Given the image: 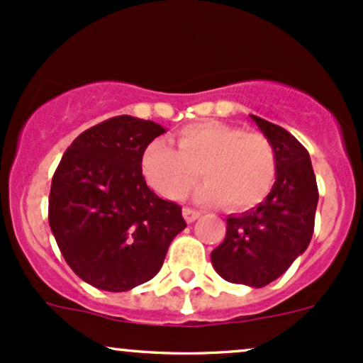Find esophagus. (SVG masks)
Returning a JSON list of instances; mask_svg holds the SVG:
<instances>
[{"mask_svg":"<svg viewBox=\"0 0 363 363\" xmlns=\"http://www.w3.org/2000/svg\"><path fill=\"white\" fill-rule=\"evenodd\" d=\"M182 215H184V218H186V222H187V223H193L194 220H198L199 216H201V211L194 210V208L186 206L184 210H182Z\"/></svg>","mask_w":363,"mask_h":363,"instance_id":"obj_1","label":"esophagus"}]
</instances>
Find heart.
I'll return each mask as SVG.
<instances>
[{"instance_id":"1","label":"heart","mask_w":363,"mask_h":363,"mask_svg":"<svg viewBox=\"0 0 363 363\" xmlns=\"http://www.w3.org/2000/svg\"><path fill=\"white\" fill-rule=\"evenodd\" d=\"M143 172L167 199H181L201 172L208 181L196 189L198 201L245 210L273 189L278 160L262 133L205 121L179 131L177 150L164 140L152 141L143 153Z\"/></svg>"}]
</instances>
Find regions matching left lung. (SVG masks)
Returning a JSON list of instances; mask_svg holds the SVG:
<instances>
[{
	"label": "left lung",
	"mask_w": 363,
	"mask_h": 363,
	"mask_svg": "<svg viewBox=\"0 0 363 363\" xmlns=\"http://www.w3.org/2000/svg\"><path fill=\"white\" fill-rule=\"evenodd\" d=\"M251 119L272 140L277 181L256 208L227 216V234L211 252V262L223 280L261 289L281 277L307 249L319 193L309 152L301 141L257 116L251 114Z\"/></svg>",
	"instance_id": "obj_1"
}]
</instances>
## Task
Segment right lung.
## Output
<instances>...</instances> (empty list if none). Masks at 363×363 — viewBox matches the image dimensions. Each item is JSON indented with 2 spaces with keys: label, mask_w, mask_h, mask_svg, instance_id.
Returning a JSON list of instances; mask_svg holds the SVG:
<instances>
[{
  "label": "right lung",
  "mask_w": 363,
  "mask_h": 363,
  "mask_svg": "<svg viewBox=\"0 0 363 363\" xmlns=\"http://www.w3.org/2000/svg\"><path fill=\"white\" fill-rule=\"evenodd\" d=\"M165 128L118 116L83 131L54 172L49 225L83 281L126 291L160 272L186 228L181 206L158 198L141 174L145 150Z\"/></svg>",
  "instance_id": "add662e5"
}]
</instances>
